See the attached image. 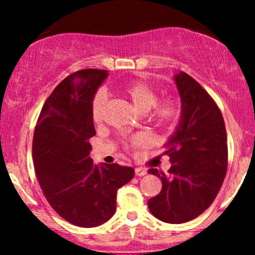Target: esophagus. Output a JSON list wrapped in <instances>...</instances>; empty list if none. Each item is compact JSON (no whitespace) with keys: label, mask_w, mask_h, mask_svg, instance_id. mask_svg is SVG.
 I'll list each match as a JSON object with an SVG mask.
<instances>
[{"label":"esophagus","mask_w":255,"mask_h":255,"mask_svg":"<svg viewBox=\"0 0 255 255\" xmlns=\"http://www.w3.org/2000/svg\"><path fill=\"white\" fill-rule=\"evenodd\" d=\"M146 169H144V168H135V175L136 176H144V175H146Z\"/></svg>","instance_id":"obj_1"}]
</instances>
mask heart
Masks as SVG:
<instances>
[{
	"instance_id": "obj_1",
	"label": "heart",
	"mask_w": 255,
	"mask_h": 255,
	"mask_svg": "<svg viewBox=\"0 0 255 255\" xmlns=\"http://www.w3.org/2000/svg\"><path fill=\"white\" fill-rule=\"evenodd\" d=\"M122 92L140 113H148L153 108L152 119L158 125L170 126L175 124L180 116V103L176 98L168 97L157 102V91L150 84L144 83V81H130V83L125 84L122 86ZM105 104H107V95L103 91H99L95 95L92 104H91V115L95 124H99L102 121ZM147 142V136L136 135L133 137L130 144L133 147H141Z\"/></svg>"
}]
</instances>
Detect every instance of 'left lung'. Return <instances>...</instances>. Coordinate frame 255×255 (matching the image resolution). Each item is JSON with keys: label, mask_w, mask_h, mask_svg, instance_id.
<instances>
[{"label": "left lung", "mask_w": 255, "mask_h": 255, "mask_svg": "<svg viewBox=\"0 0 255 255\" xmlns=\"http://www.w3.org/2000/svg\"><path fill=\"white\" fill-rule=\"evenodd\" d=\"M181 118L164 145L169 175L148 169L162 181V191L148 200L154 217L181 224L201 215L217 197L228 168L227 130L217 104L187 73L174 75Z\"/></svg>", "instance_id": "1"}]
</instances>
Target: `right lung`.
<instances>
[{"label":"right lung","mask_w":255,"mask_h":255,"mask_svg":"<svg viewBox=\"0 0 255 255\" xmlns=\"http://www.w3.org/2000/svg\"><path fill=\"white\" fill-rule=\"evenodd\" d=\"M108 71L83 69L52 91L38 118L32 157L44 195L57 215L81 228L105 223L116 211L119 188L134 176L130 166L93 164L96 135L91 104Z\"/></svg>","instance_id":"right-lung-1"}]
</instances>
